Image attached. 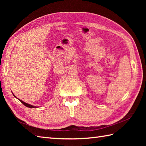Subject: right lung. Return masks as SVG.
I'll return each instance as SVG.
<instances>
[{
	"mask_svg": "<svg viewBox=\"0 0 146 146\" xmlns=\"http://www.w3.org/2000/svg\"><path fill=\"white\" fill-rule=\"evenodd\" d=\"M14 95V94H13ZM14 97H15V96L14 95ZM20 100V102H21L22 104H24V105H25L26 107H29V108H36V107H35V106H33V105H30V104H27V103H26V102H23V101H22V100Z\"/></svg>",
	"mask_w": 146,
	"mask_h": 146,
	"instance_id": "obj_1",
	"label": "right lung"
}]
</instances>
